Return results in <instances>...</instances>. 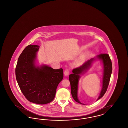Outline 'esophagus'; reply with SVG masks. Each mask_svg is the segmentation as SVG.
Instances as JSON below:
<instances>
[{"instance_id":"esophagus-1","label":"esophagus","mask_w":128,"mask_h":128,"mask_svg":"<svg viewBox=\"0 0 128 128\" xmlns=\"http://www.w3.org/2000/svg\"><path fill=\"white\" fill-rule=\"evenodd\" d=\"M69 73H70L69 70H68V69L65 70L64 72V75H65V76H68L69 74Z\"/></svg>"}]
</instances>
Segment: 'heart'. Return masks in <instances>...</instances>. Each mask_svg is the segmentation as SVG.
<instances>
[{"label": "heart", "mask_w": 128, "mask_h": 128, "mask_svg": "<svg viewBox=\"0 0 128 128\" xmlns=\"http://www.w3.org/2000/svg\"><path fill=\"white\" fill-rule=\"evenodd\" d=\"M85 55H81L79 57V58H78V62H81L82 61H83L84 59H85Z\"/></svg>", "instance_id": "obj_1"}]
</instances>
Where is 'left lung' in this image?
Segmentation results:
<instances>
[{
    "label": "left lung",
    "mask_w": 128,
    "mask_h": 128,
    "mask_svg": "<svg viewBox=\"0 0 128 128\" xmlns=\"http://www.w3.org/2000/svg\"><path fill=\"white\" fill-rule=\"evenodd\" d=\"M96 58L101 60L103 65V76L102 80V88L98 100L103 96L107 90L110 83L111 75L112 72V65L110 56L108 54H100L96 56ZM96 60V58H92L84 62L82 66L74 68L72 73L69 76V80L70 84L71 93L74 100L78 103L84 104L80 102L78 98V84L80 75L84 73L91 66L92 62Z\"/></svg>",
    "instance_id": "left-lung-1"
}]
</instances>
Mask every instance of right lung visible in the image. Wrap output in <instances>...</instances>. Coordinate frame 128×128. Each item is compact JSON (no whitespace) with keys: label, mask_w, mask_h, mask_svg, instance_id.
Returning <instances> with one entry per match:
<instances>
[{"label":"right lung","mask_w":128,"mask_h":128,"mask_svg":"<svg viewBox=\"0 0 128 128\" xmlns=\"http://www.w3.org/2000/svg\"><path fill=\"white\" fill-rule=\"evenodd\" d=\"M38 45L27 46L19 56L15 68L19 87L30 102L44 104L53 100L56 89L63 78L62 68L55 70L43 65L36 66Z\"/></svg>","instance_id":"right-lung-1"}]
</instances>
